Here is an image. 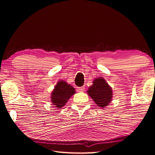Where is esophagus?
<instances>
[{"instance_id": "esophagus-1", "label": "esophagus", "mask_w": 155, "mask_h": 155, "mask_svg": "<svg viewBox=\"0 0 155 155\" xmlns=\"http://www.w3.org/2000/svg\"><path fill=\"white\" fill-rule=\"evenodd\" d=\"M85 87H78L77 88V91L78 92H83L85 91Z\"/></svg>"}]
</instances>
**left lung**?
I'll return each instance as SVG.
<instances>
[{
  "instance_id": "obj_1",
  "label": "left lung",
  "mask_w": 155,
  "mask_h": 155,
  "mask_svg": "<svg viewBox=\"0 0 155 155\" xmlns=\"http://www.w3.org/2000/svg\"><path fill=\"white\" fill-rule=\"evenodd\" d=\"M87 92L95 104L103 109L109 105L113 95L112 87L102 77L94 79L92 85L89 87Z\"/></svg>"
}]
</instances>
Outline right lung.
I'll return each mask as SVG.
<instances>
[{
  "instance_id": "right-lung-1",
  "label": "right lung",
  "mask_w": 155,
  "mask_h": 155,
  "mask_svg": "<svg viewBox=\"0 0 155 155\" xmlns=\"http://www.w3.org/2000/svg\"><path fill=\"white\" fill-rule=\"evenodd\" d=\"M76 93L75 88L63 80L59 81L51 94V102L58 109H61Z\"/></svg>"
}]
</instances>
